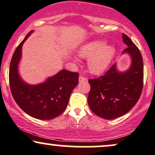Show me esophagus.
Segmentation results:
<instances>
[{
    "mask_svg": "<svg viewBox=\"0 0 155 155\" xmlns=\"http://www.w3.org/2000/svg\"><path fill=\"white\" fill-rule=\"evenodd\" d=\"M87 79H86V78H84V77H83V76H79V82H84V81H86Z\"/></svg>",
    "mask_w": 155,
    "mask_h": 155,
    "instance_id": "esophagus-1",
    "label": "esophagus"
}]
</instances>
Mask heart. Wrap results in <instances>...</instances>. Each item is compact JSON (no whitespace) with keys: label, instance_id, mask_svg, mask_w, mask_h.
<instances>
[{"label":"heart","instance_id":"obj_1","mask_svg":"<svg viewBox=\"0 0 155 155\" xmlns=\"http://www.w3.org/2000/svg\"><path fill=\"white\" fill-rule=\"evenodd\" d=\"M115 49L112 45H106L103 40H93L81 45L77 54L81 58H88L87 67L90 72L99 75L108 68L115 55Z\"/></svg>","mask_w":155,"mask_h":155}]
</instances>
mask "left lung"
<instances>
[{
    "label": "left lung",
    "instance_id": "obj_1",
    "mask_svg": "<svg viewBox=\"0 0 155 155\" xmlns=\"http://www.w3.org/2000/svg\"><path fill=\"white\" fill-rule=\"evenodd\" d=\"M127 48L122 54H128L131 64L120 71L114 64L98 79H89L91 91L87 98L90 108L98 116L113 120L128 113L140 98L143 82V62L141 54L129 37L122 34Z\"/></svg>",
    "mask_w": 155,
    "mask_h": 155
}]
</instances>
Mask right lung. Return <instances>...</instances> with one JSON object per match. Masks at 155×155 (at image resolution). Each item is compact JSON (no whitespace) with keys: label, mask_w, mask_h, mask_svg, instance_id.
Returning <instances> with one entry per match:
<instances>
[{"label":"right lung","mask_w":155,"mask_h":155,"mask_svg":"<svg viewBox=\"0 0 155 155\" xmlns=\"http://www.w3.org/2000/svg\"><path fill=\"white\" fill-rule=\"evenodd\" d=\"M33 32L31 31L25 36L13 54L9 67L10 89L15 101L25 113L40 120H51L67 107L71 93L79 83V74L63 69L43 82H25L20 76L18 66L23 43Z\"/></svg>","instance_id":"obj_1"}]
</instances>
